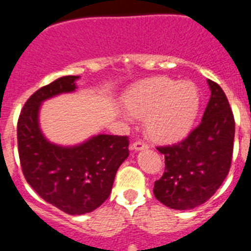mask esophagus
<instances>
[{
    "label": "esophagus",
    "instance_id": "1",
    "mask_svg": "<svg viewBox=\"0 0 251 251\" xmlns=\"http://www.w3.org/2000/svg\"><path fill=\"white\" fill-rule=\"evenodd\" d=\"M148 147H150V146L143 141H136L132 145V150L134 151H143V150H147Z\"/></svg>",
    "mask_w": 251,
    "mask_h": 251
}]
</instances>
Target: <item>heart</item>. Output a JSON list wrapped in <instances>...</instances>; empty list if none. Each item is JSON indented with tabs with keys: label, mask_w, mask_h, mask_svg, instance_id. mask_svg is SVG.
<instances>
[{
	"label": "heart",
	"mask_w": 251,
	"mask_h": 251,
	"mask_svg": "<svg viewBox=\"0 0 251 251\" xmlns=\"http://www.w3.org/2000/svg\"><path fill=\"white\" fill-rule=\"evenodd\" d=\"M128 114L145 118L147 134L159 142L181 139L192 129L200 112V90L191 81L166 76L142 80L123 97Z\"/></svg>",
	"instance_id": "b5f03b06"
}]
</instances>
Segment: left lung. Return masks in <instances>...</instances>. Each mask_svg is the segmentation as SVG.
<instances>
[{
	"label": "left lung",
	"instance_id": "1",
	"mask_svg": "<svg viewBox=\"0 0 251 251\" xmlns=\"http://www.w3.org/2000/svg\"><path fill=\"white\" fill-rule=\"evenodd\" d=\"M211 97L201 123L183 141L158 147L165 174L154 182L157 200L175 210L202 205L223 185L231 166L235 121L220 85L207 80Z\"/></svg>",
	"mask_w": 251,
	"mask_h": 251
}]
</instances>
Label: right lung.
Segmentation results:
<instances>
[{"mask_svg": "<svg viewBox=\"0 0 251 251\" xmlns=\"http://www.w3.org/2000/svg\"><path fill=\"white\" fill-rule=\"evenodd\" d=\"M79 76L68 75L40 88L26 101L17 122L21 168L40 197L69 215L94 211L109 197L119 166L129 156L127 136H93L80 145L51 143L41 132L43 101L76 89Z\"/></svg>", "mask_w": 251, "mask_h": 251, "instance_id": "obj_1", "label": "right lung"}]
</instances>
